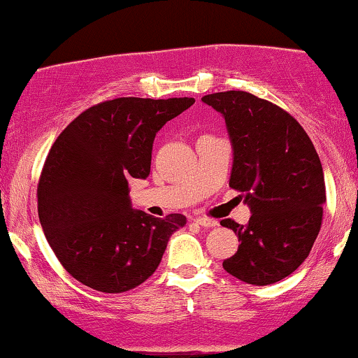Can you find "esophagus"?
Wrapping results in <instances>:
<instances>
[{"mask_svg": "<svg viewBox=\"0 0 358 358\" xmlns=\"http://www.w3.org/2000/svg\"><path fill=\"white\" fill-rule=\"evenodd\" d=\"M198 225L200 227H203V228H210V227H217L218 225V222L217 220H213V218H206V217H200V218H196L195 220Z\"/></svg>", "mask_w": 358, "mask_h": 358, "instance_id": "esophagus-1", "label": "esophagus"}]
</instances>
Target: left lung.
<instances>
[{"instance_id":"obj_1","label":"left lung","mask_w":358,"mask_h":358,"mask_svg":"<svg viewBox=\"0 0 358 358\" xmlns=\"http://www.w3.org/2000/svg\"><path fill=\"white\" fill-rule=\"evenodd\" d=\"M201 101L225 118L230 187L252 212L245 227L220 222L240 242L223 268L252 285L280 282L303 264L322 227L325 180L315 146L294 116L252 93H212Z\"/></svg>"}]
</instances>
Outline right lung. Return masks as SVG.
Listing matches in <instances>:
<instances>
[{
    "mask_svg": "<svg viewBox=\"0 0 358 358\" xmlns=\"http://www.w3.org/2000/svg\"><path fill=\"white\" fill-rule=\"evenodd\" d=\"M195 98H116L76 116L51 146L38 183V217L63 268L83 285L122 294L160 265L180 213L133 210L130 178H146L155 135Z\"/></svg>",
    "mask_w": 358,
    "mask_h": 358,
    "instance_id": "add662e5",
    "label": "right lung"
}]
</instances>
